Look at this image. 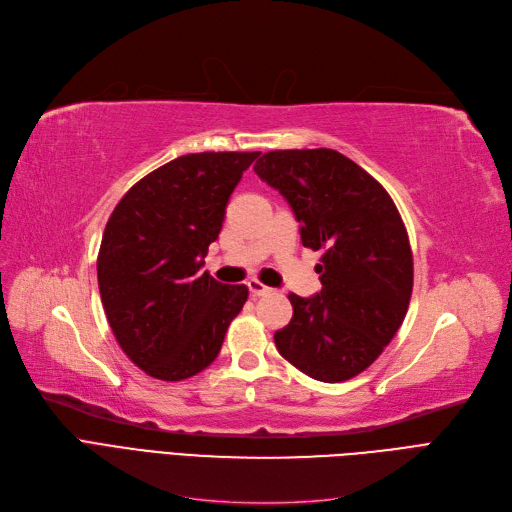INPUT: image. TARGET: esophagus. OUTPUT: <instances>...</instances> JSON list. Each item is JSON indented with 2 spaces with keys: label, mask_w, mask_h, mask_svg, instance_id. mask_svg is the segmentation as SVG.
Masks as SVG:
<instances>
[{
  "label": "esophagus",
  "mask_w": 512,
  "mask_h": 512,
  "mask_svg": "<svg viewBox=\"0 0 512 512\" xmlns=\"http://www.w3.org/2000/svg\"><path fill=\"white\" fill-rule=\"evenodd\" d=\"M248 288H250V294H252V296H264V294L273 292L269 286H264L262 281H258V279H250V281H248Z\"/></svg>",
  "instance_id": "obj_1"
}]
</instances>
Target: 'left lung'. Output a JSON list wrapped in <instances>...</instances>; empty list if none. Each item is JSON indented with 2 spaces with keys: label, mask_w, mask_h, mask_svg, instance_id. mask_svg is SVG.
<instances>
[{
  "label": "left lung",
  "mask_w": 512,
  "mask_h": 512,
  "mask_svg": "<svg viewBox=\"0 0 512 512\" xmlns=\"http://www.w3.org/2000/svg\"><path fill=\"white\" fill-rule=\"evenodd\" d=\"M254 171L301 222L305 248L322 250V290L290 294L281 356L324 383L360 375L394 339L413 292L409 235L387 190L337 150L264 152Z\"/></svg>",
  "instance_id": "1"
}]
</instances>
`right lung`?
I'll use <instances>...</instances> for the list:
<instances>
[{"label": "right lung", "mask_w": 512, "mask_h": 512, "mask_svg": "<svg viewBox=\"0 0 512 512\" xmlns=\"http://www.w3.org/2000/svg\"><path fill=\"white\" fill-rule=\"evenodd\" d=\"M260 152H199L139 180L105 224L101 303L129 360L161 381L201 373L220 354L248 286L201 273L243 171Z\"/></svg>", "instance_id": "right-lung-1"}]
</instances>
